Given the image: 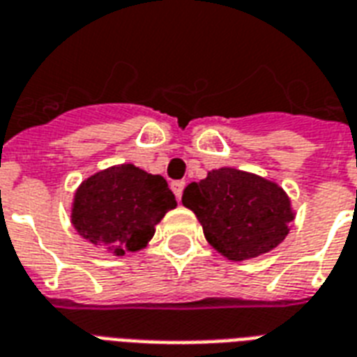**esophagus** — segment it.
<instances>
[{
	"label": "esophagus",
	"mask_w": 357,
	"mask_h": 357,
	"mask_svg": "<svg viewBox=\"0 0 357 357\" xmlns=\"http://www.w3.org/2000/svg\"><path fill=\"white\" fill-rule=\"evenodd\" d=\"M170 187H172V190H174V195H176V198H181V195H183V189H185V183L183 181H174L172 185H170Z\"/></svg>",
	"instance_id": "obj_1"
}]
</instances>
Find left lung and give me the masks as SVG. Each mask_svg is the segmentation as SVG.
I'll return each mask as SVG.
<instances>
[{
	"instance_id": "obj_1",
	"label": "left lung",
	"mask_w": 357,
	"mask_h": 357,
	"mask_svg": "<svg viewBox=\"0 0 357 357\" xmlns=\"http://www.w3.org/2000/svg\"><path fill=\"white\" fill-rule=\"evenodd\" d=\"M181 202L197 215L208 243L232 262L273 251L296 219L281 185L232 167L187 185Z\"/></svg>"
}]
</instances>
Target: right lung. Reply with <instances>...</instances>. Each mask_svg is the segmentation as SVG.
<instances>
[{
  "label": "right lung",
  "instance_id": "1",
  "mask_svg": "<svg viewBox=\"0 0 357 357\" xmlns=\"http://www.w3.org/2000/svg\"><path fill=\"white\" fill-rule=\"evenodd\" d=\"M176 206L167 179L125 162L78 185L70 204V222L86 241L123 257L144 249L155 227Z\"/></svg>",
  "mask_w": 357,
  "mask_h": 357
}]
</instances>
